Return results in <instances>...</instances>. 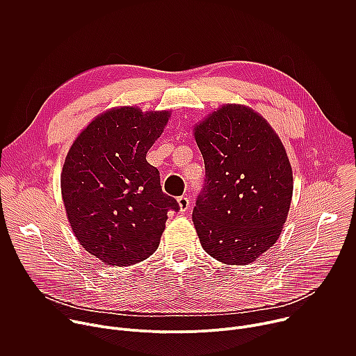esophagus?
Instances as JSON below:
<instances>
[{"instance_id": "1", "label": "esophagus", "mask_w": 356, "mask_h": 356, "mask_svg": "<svg viewBox=\"0 0 356 356\" xmlns=\"http://www.w3.org/2000/svg\"><path fill=\"white\" fill-rule=\"evenodd\" d=\"M177 204H179V210L180 213H186L190 209V200L187 195H181L177 198Z\"/></svg>"}]
</instances>
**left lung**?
<instances>
[{
  "label": "left lung",
  "mask_w": 356,
  "mask_h": 356,
  "mask_svg": "<svg viewBox=\"0 0 356 356\" xmlns=\"http://www.w3.org/2000/svg\"><path fill=\"white\" fill-rule=\"evenodd\" d=\"M193 135L206 186L193 211L201 246L225 265H249L279 239L293 197V170L276 131L255 110L222 104Z\"/></svg>",
  "instance_id": "left-lung-1"
}]
</instances>
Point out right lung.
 I'll list each match as a JSON object with an SVG mask.
<instances>
[{
    "label": "right lung",
    "instance_id": "1",
    "mask_svg": "<svg viewBox=\"0 0 356 356\" xmlns=\"http://www.w3.org/2000/svg\"><path fill=\"white\" fill-rule=\"evenodd\" d=\"M172 110L120 106L101 113L73 140L60 175L66 216L80 245L106 265L128 266L149 258L161 242L165 194L146 154L162 135Z\"/></svg>",
    "mask_w": 356,
    "mask_h": 356
}]
</instances>
